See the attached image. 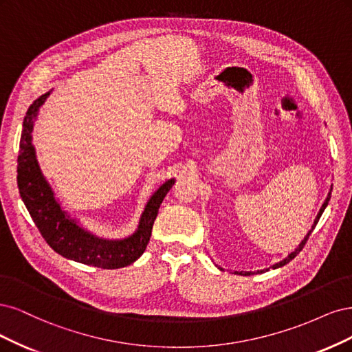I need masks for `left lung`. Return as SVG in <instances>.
Wrapping results in <instances>:
<instances>
[{
	"label": "left lung",
	"instance_id": "1",
	"mask_svg": "<svg viewBox=\"0 0 352 352\" xmlns=\"http://www.w3.org/2000/svg\"><path fill=\"white\" fill-rule=\"evenodd\" d=\"M332 191V190H331ZM331 191H329V195H327V197H326V200H324V203H323V205H322V208H320V210H319V213H317V217H316V219H314V223H313V226H311V230L307 232V235H305L304 236V240L300 243V245L296 248V250H294L291 254H288V257H285V258H283V260H280V262L279 263H275L274 266H270L269 269H278V267H282V266H285L287 263H289L291 262V260L294 258V257H296L301 250H302V248H304V245H305V243H307V240H309V236L311 235V232H313V230L316 228V225H317V222H319V219H320V217H322V213L324 212V209H326V206H327V203H329V200H331ZM221 270H223L222 267H219ZM269 269H263V270H257V272H238V270H235L234 272V274L235 275H243V276H250V275H254V274H263V272H267Z\"/></svg>",
	"mask_w": 352,
	"mask_h": 352
}]
</instances>
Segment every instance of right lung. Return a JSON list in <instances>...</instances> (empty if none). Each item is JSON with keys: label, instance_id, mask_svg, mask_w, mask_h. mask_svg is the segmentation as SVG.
<instances>
[{"label": "right lung", "instance_id": "add662e5", "mask_svg": "<svg viewBox=\"0 0 352 352\" xmlns=\"http://www.w3.org/2000/svg\"><path fill=\"white\" fill-rule=\"evenodd\" d=\"M52 90L33 102L23 121L17 157V186L21 200L25 201L33 222L54 252L74 262L100 269L126 267L134 263L146 250L157 210L166 192L174 186L175 179L171 178L165 181L153 192L146 203L138 230L127 238L108 240L85 230L76 219L70 218L69 213L63 210L60 201L55 199L51 186L41 171L35 146L32 144L33 124L38 117L39 108L45 104Z\"/></svg>", "mask_w": 352, "mask_h": 352}]
</instances>
